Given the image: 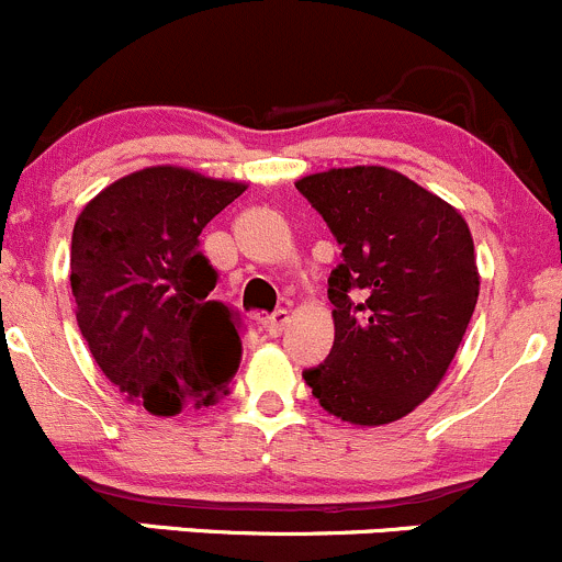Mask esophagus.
I'll return each instance as SVG.
<instances>
[{
  "instance_id": "esophagus-1",
  "label": "esophagus",
  "mask_w": 562,
  "mask_h": 562,
  "mask_svg": "<svg viewBox=\"0 0 562 562\" xmlns=\"http://www.w3.org/2000/svg\"><path fill=\"white\" fill-rule=\"evenodd\" d=\"M288 321H291V313H288V310H277V313L263 317L266 334H269V337H280L282 328L288 326Z\"/></svg>"
}]
</instances>
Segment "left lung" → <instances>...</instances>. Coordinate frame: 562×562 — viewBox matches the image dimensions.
Wrapping results in <instances>:
<instances>
[{"label":"left lung","instance_id":"8db88e82","mask_svg":"<svg viewBox=\"0 0 562 562\" xmlns=\"http://www.w3.org/2000/svg\"><path fill=\"white\" fill-rule=\"evenodd\" d=\"M296 190L342 247L328 277L331 353L304 381L342 422H396L438 389L473 317L479 266L468 223L383 166L331 168Z\"/></svg>","mask_w":562,"mask_h":562}]
</instances>
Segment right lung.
Wrapping results in <instances>:
<instances>
[{
  "label": "right lung",
  "instance_id": "add662e5",
  "mask_svg": "<svg viewBox=\"0 0 562 562\" xmlns=\"http://www.w3.org/2000/svg\"><path fill=\"white\" fill-rule=\"evenodd\" d=\"M245 190L155 166L108 184L76 220L78 328L108 381L155 416L214 405L239 370V315L209 299L217 271L198 236Z\"/></svg>",
  "mask_w": 562,
  "mask_h": 562
}]
</instances>
